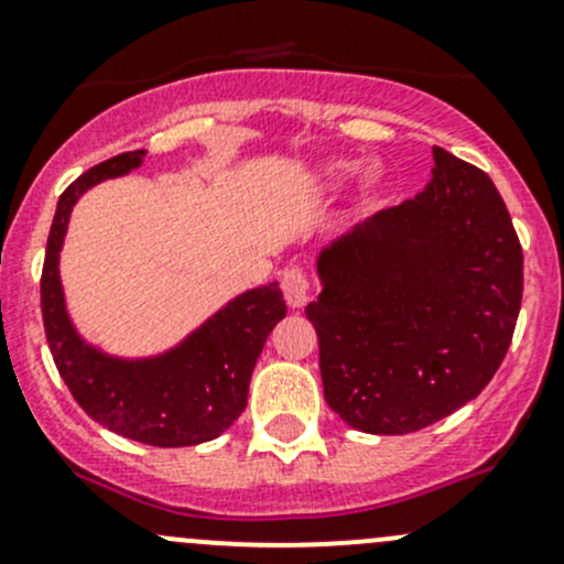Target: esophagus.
<instances>
[{
    "label": "esophagus",
    "mask_w": 564,
    "mask_h": 564,
    "mask_svg": "<svg viewBox=\"0 0 564 564\" xmlns=\"http://www.w3.org/2000/svg\"><path fill=\"white\" fill-rule=\"evenodd\" d=\"M281 286H283V297H286L289 308H305V303L311 300V281L303 270H286L281 275Z\"/></svg>",
    "instance_id": "obj_1"
}]
</instances>
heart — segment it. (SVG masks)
Here are the masks:
<instances>
[{"mask_svg":"<svg viewBox=\"0 0 564 564\" xmlns=\"http://www.w3.org/2000/svg\"><path fill=\"white\" fill-rule=\"evenodd\" d=\"M351 172H355V163L351 161H329L318 169V185L327 191V187L340 185L344 180H349ZM379 174H368V185H377Z\"/></svg>","mask_w":564,"mask_h":564,"instance_id":"b5f03b06","label":"heart"}]
</instances>
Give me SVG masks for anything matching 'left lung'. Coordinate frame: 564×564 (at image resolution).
<instances>
[{"label":"left lung","instance_id":"8db88e82","mask_svg":"<svg viewBox=\"0 0 564 564\" xmlns=\"http://www.w3.org/2000/svg\"><path fill=\"white\" fill-rule=\"evenodd\" d=\"M414 198L316 253L318 335L329 409L366 434H412L480 395L508 355L524 253L480 169L442 147Z\"/></svg>","mask_w":564,"mask_h":564}]
</instances>
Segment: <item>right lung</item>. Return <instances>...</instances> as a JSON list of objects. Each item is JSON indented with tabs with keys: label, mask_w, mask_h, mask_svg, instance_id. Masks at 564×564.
I'll list each match as a JSON object with an SVG mask.
<instances>
[{
	"label": "right lung",
	"mask_w": 564,
	"mask_h": 564,
	"mask_svg": "<svg viewBox=\"0 0 564 564\" xmlns=\"http://www.w3.org/2000/svg\"><path fill=\"white\" fill-rule=\"evenodd\" d=\"M144 158L147 150L122 152L62 193L40 281L45 338L59 377L95 423L152 447H191L218 440L242 414L250 373L286 303L278 281L248 289L155 355H113L78 333L59 272L70 213L84 193L135 172Z\"/></svg>",
	"instance_id": "right-lung-1"
}]
</instances>
